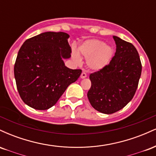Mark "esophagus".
<instances>
[{"mask_svg": "<svg viewBox=\"0 0 156 156\" xmlns=\"http://www.w3.org/2000/svg\"><path fill=\"white\" fill-rule=\"evenodd\" d=\"M87 73H84V72H83L81 73V75H80V78H87Z\"/></svg>", "mask_w": 156, "mask_h": 156, "instance_id": "34e87169", "label": "esophagus"}]
</instances>
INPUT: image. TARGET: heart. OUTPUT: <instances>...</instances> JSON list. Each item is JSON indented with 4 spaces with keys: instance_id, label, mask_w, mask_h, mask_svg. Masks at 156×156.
I'll use <instances>...</instances> for the list:
<instances>
[{
    "instance_id": "obj_1",
    "label": "heart",
    "mask_w": 156,
    "mask_h": 156,
    "mask_svg": "<svg viewBox=\"0 0 156 156\" xmlns=\"http://www.w3.org/2000/svg\"><path fill=\"white\" fill-rule=\"evenodd\" d=\"M78 53L87 58V64L89 69L98 71L108 65L114 55L112 46L105 44V42L98 39H88L84 41L78 48ZM73 59L77 63L80 62L78 53H73Z\"/></svg>"
}]
</instances>
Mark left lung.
<instances>
[{
	"mask_svg": "<svg viewBox=\"0 0 156 156\" xmlns=\"http://www.w3.org/2000/svg\"><path fill=\"white\" fill-rule=\"evenodd\" d=\"M117 48L108 66L89 76L92 86L87 93L91 105L103 114L119 111L135 94L141 73V63L136 48L113 36Z\"/></svg>",
	"mask_w": 156,
	"mask_h": 156,
	"instance_id": "left-lung-1",
	"label": "left lung"
}]
</instances>
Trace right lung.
Here are the masks:
<instances>
[{
    "label": "right lung",
    "instance_id": "1",
    "mask_svg": "<svg viewBox=\"0 0 156 156\" xmlns=\"http://www.w3.org/2000/svg\"><path fill=\"white\" fill-rule=\"evenodd\" d=\"M69 34L44 32L28 39L17 53L14 73L23 101L37 110L53 106L68 86L78 80L81 69L67 67L70 58Z\"/></svg>",
    "mask_w": 156,
    "mask_h": 156
}]
</instances>
